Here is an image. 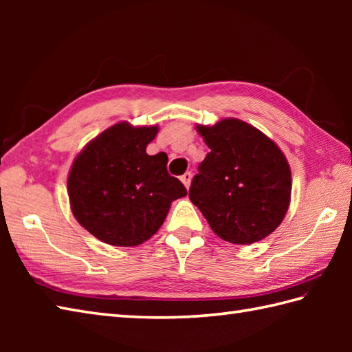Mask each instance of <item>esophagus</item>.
I'll return each instance as SVG.
<instances>
[{"label":"esophagus","mask_w":352,"mask_h":352,"mask_svg":"<svg viewBox=\"0 0 352 352\" xmlns=\"http://www.w3.org/2000/svg\"><path fill=\"white\" fill-rule=\"evenodd\" d=\"M182 182L186 186V189L190 188V182H192V172H186V174L182 177Z\"/></svg>","instance_id":"esophagus-1"}]
</instances>
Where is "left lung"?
<instances>
[{
	"mask_svg": "<svg viewBox=\"0 0 352 352\" xmlns=\"http://www.w3.org/2000/svg\"><path fill=\"white\" fill-rule=\"evenodd\" d=\"M210 153L199 163L189 198L213 233L250 245L269 236L287 213L290 168L281 149L256 126L227 118L197 125Z\"/></svg>",
	"mask_w": 352,
	"mask_h": 352,
	"instance_id": "1",
	"label": "left lung"
}]
</instances>
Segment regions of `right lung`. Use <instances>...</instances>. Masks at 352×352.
<instances>
[{"label": "right lung", "instance_id": "1", "mask_svg": "<svg viewBox=\"0 0 352 352\" xmlns=\"http://www.w3.org/2000/svg\"><path fill=\"white\" fill-rule=\"evenodd\" d=\"M159 126L119 122L89 142L68 177L71 210L101 242L136 246L162 227L172 201L188 195L168 174V155L146 154Z\"/></svg>", "mask_w": 352, "mask_h": 352}]
</instances>
